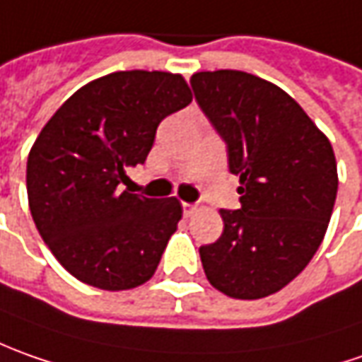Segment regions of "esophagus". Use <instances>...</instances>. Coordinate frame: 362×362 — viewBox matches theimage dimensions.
<instances>
[{
  "mask_svg": "<svg viewBox=\"0 0 362 362\" xmlns=\"http://www.w3.org/2000/svg\"><path fill=\"white\" fill-rule=\"evenodd\" d=\"M182 208H184V216H192L194 212L198 210V206L190 204V202H182Z\"/></svg>",
  "mask_w": 362,
  "mask_h": 362,
  "instance_id": "esophagus-1",
  "label": "esophagus"
}]
</instances>
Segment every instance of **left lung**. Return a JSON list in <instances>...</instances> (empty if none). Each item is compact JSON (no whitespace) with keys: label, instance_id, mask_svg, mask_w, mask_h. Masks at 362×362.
Listing matches in <instances>:
<instances>
[{"label":"left lung","instance_id":"left-lung-1","mask_svg":"<svg viewBox=\"0 0 362 362\" xmlns=\"http://www.w3.org/2000/svg\"><path fill=\"white\" fill-rule=\"evenodd\" d=\"M190 83L240 176V208L220 210L222 236L200 246L206 279L230 298H264L296 279L325 238L339 188L332 146L291 95L258 76L216 69Z\"/></svg>","mask_w":362,"mask_h":362}]
</instances>
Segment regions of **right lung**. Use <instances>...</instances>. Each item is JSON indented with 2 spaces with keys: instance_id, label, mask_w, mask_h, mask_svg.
Instances as JSON below:
<instances>
[{
  "instance_id": "obj_1",
  "label": "right lung",
  "mask_w": 362,
  "mask_h": 362,
  "mask_svg": "<svg viewBox=\"0 0 362 362\" xmlns=\"http://www.w3.org/2000/svg\"><path fill=\"white\" fill-rule=\"evenodd\" d=\"M192 102L180 74L114 71L57 107L28 156V202L40 236L71 276L130 291L156 272L178 228V198L119 190L146 162L158 124Z\"/></svg>"
}]
</instances>
